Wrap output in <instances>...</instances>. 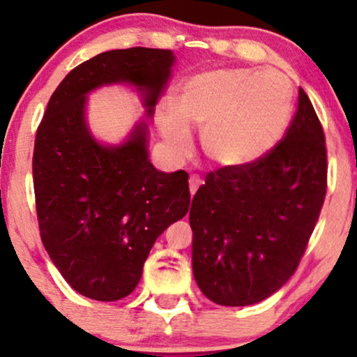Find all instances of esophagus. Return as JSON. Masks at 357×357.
Listing matches in <instances>:
<instances>
[{"instance_id":"1","label":"esophagus","mask_w":357,"mask_h":357,"mask_svg":"<svg viewBox=\"0 0 357 357\" xmlns=\"http://www.w3.org/2000/svg\"><path fill=\"white\" fill-rule=\"evenodd\" d=\"M200 185H202L200 176L193 174L192 178H190V193H192V195H195V192H197V190H199Z\"/></svg>"}]
</instances>
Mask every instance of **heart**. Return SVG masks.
<instances>
[{"label": "heart", "instance_id": "b5f03b06", "mask_svg": "<svg viewBox=\"0 0 357 357\" xmlns=\"http://www.w3.org/2000/svg\"><path fill=\"white\" fill-rule=\"evenodd\" d=\"M294 115V86L278 70L222 67L183 82L178 105L162 102L157 122L174 157L192 149L190 126L202 129L204 155L219 169L247 167L268 155Z\"/></svg>", "mask_w": 357, "mask_h": 357}]
</instances>
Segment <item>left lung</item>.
<instances>
[{"label":"left lung","mask_w":357,"mask_h":357,"mask_svg":"<svg viewBox=\"0 0 357 357\" xmlns=\"http://www.w3.org/2000/svg\"><path fill=\"white\" fill-rule=\"evenodd\" d=\"M326 146L309 96L282 142L247 167L218 169L190 207L193 276L219 305H250L297 269L326 195Z\"/></svg>","instance_id":"obj_1"}]
</instances>
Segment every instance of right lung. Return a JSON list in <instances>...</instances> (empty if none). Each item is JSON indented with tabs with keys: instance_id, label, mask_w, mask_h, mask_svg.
<instances>
[{
	"instance_id": "add662e5",
	"label": "right lung",
	"mask_w": 357,
	"mask_h": 357,
	"mask_svg": "<svg viewBox=\"0 0 357 357\" xmlns=\"http://www.w3.org/2000/svg\"><path fill=\"white\" fill-rule=\"evenodd\" d=\"M174 60L171 50L142 46L86 60L55 89L36 132L43 245L84 297L112 302L131 294L155 240L190 207L188 174L157 171L150 162L146 122L121 145H102L86 122V96L100 86L131 84L152 117Z\"/></svg>"
}]
</instances>
